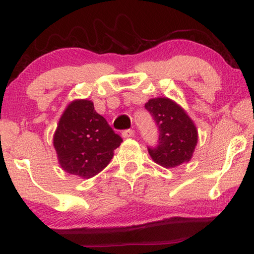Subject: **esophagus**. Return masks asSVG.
<instances>
[{
    "label": "esophagus",
    "mask_w": 254,
    "mask_h": 254,
    "mask_svg": "<svg viewBox=\"0 0 254 254\" xmlns=\"http://www.w3.org/2000/svg\"><path fill=\"white\" fill-rule=\"evenodd\" d=\"M122 135L123 138H132V136H134V130H126L122 132Z\"/></svg>",
    "instance_id": "1"
}]
</instances>
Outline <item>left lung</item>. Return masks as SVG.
<instances>
[{
    "instance_id": "obj_1",
    "label": "left lung",
    "mask_w": 254,
    "mask_h": 254,
    "mask_svg": "<svg viewBox=\"0 0 254 254\" xmlns=\"http://www.w3.org/2000/svg\"><path fill=\"white\" fill-rule=\"evenodd\" d=\"M159 128V144L149 148L156 164L175 168L189 163L198 143V130L184 108L168 97L151 98L144 104Z\"/></svg>"
}]
</instances>
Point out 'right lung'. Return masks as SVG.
<instances>
[{
  "label": "right lung",
  "mask_w": 254,
  "mask_h": 254,
  "mask_svg": "<svg viewBox=\"0 0 254 254\" xmlns=\"http://www.w3.org/2000/svg\"><path fill=\"white\" fill-rule=\"evenodd\" d=\"M121 142L122 138L95 111L89 99H74L67 104L53 135L60 166L83 180L102 172Z\"/></svg>",
  "instance_id": "add662e5"
}]
</instances>
